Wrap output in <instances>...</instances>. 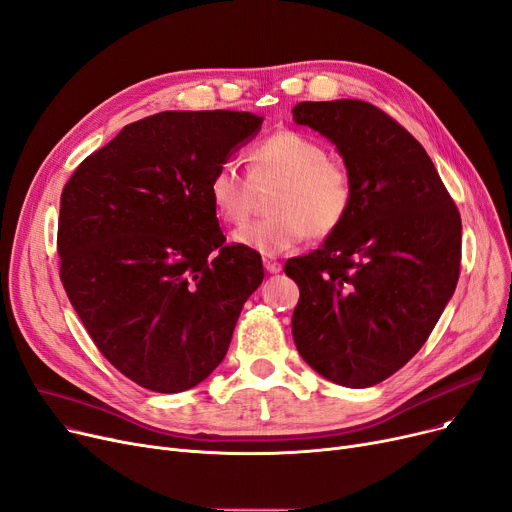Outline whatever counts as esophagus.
Wrapping results in <instances>:
<instances>
[{
	"mask_svg": "<svg viewBox=\"0 0 512 512\" xmlns=\"http://www.w3.org/2000/svg\"><path fill=\"white\" fill-rule=\"evenodd\" d=\"M263 268L268 270L270 274H280L282 272V263H278L276 259H263Z\"/></svg>",
	"mask_w": 512,
	"mask_h": 512,
	"instance_id": "34e87169",
	"label": "esophagus"
}]
</instances>
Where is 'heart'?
Returning <instances> with one entry per match:
<instances>
[{
  "label": "heart",
  "mask_w": 512,
  "mask_h": 512,
  "mask_svg": "<svg viewBox=\"0 0 512 512\" xmlns=\"http://www.w3.org/2000/svg\"><path fill=\"white\" fill-rule=\"evenodd\" d=\"M253 177H278L282 186L270 203V217L234 230L232 242L259 255L291 251L309 232L328 236L349 215L353 188L347 171L328 161L326 148L305 133L282 129L253 150ZM209 201L226 224H240L249 213V182L234 161L219 163L209 180Z\"/></svg>",
  "instance_id": "1"
}]
</instances>
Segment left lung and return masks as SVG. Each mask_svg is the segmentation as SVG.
<instances>
[{
  "label": "left lung",
  "instance_id": "left-lung-1",
  "mask_svg": "<svg viewBox=\"0 0 512 512\" xmlns=\"http://www.w3.org/2000/svg\"><path fill=\"white\" fill-rule=\"evenodd\" d=\"M293 121L337 146L353 188L339 230L288 259L293 339L324 379L364 389L425 345L460 274V213L410 133L362 100L301 102Z\"/></svg>",
  "mask_w": 512,
  "mask_h": 512
}]
</instances>
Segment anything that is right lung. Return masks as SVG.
Returning <instances> with one entry per match:
<instances>
[{"instance_id": "1", "label": "right lung", "mask_w": 512, "mask_h": 512, "mask_svg": "<svg viewBox=\"0 0 512 512\" xmlns=\"http://www.w3.org/2000/svg\"><path fill=\"white\" fill-rule=\"evenodd\" d=\"M263 117L165 110L125 125L60 196L64 291L104 358L159 393L203 383L263 280L261 257L230 244L209 201L219 163Z\"/></svg>"}]
</instances>
